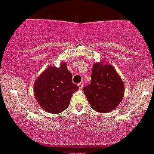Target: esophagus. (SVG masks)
<instances>
[{
  "label": "esophagus",
  "instance_id": "obj_1",
  "mask_svg": "<svg viewBox=\"0 0 154 154\" xmlns=\"http://www.w3.org/2000/svg\"><path fill=\"white\" fill-rule=\"evenodd\" d=\"M78 86H79V88H80V89H82V88H83V86H84V83H83V82L79 83V84H78Z\"/></svg>",
  "mask_w": 154,
  "mask_h": 154
}]
</instances>
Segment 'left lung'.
<instances>
[{
	"label": "left lung",
	"mask_w": 154,
	"mask_h": 154,
	"mask_svg": "<svg viewBox=\"0 0 154 154\" xmlns=\"http://www.w3.org/2000/svg\"><path fill=\"white\" fill-rule=\"evenodd\" d=\"M91 108L101 113L115 110L125 94L124 82L119 75L108 63L93 65L91 83L83 88Z\"/></svg>",
	"instance_id": "obj_1"
}]
</instances>
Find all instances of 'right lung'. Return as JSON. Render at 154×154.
I'll return each instance as SVG.
<instances>
[{
    "mask_svg": "<svg viewBox=\"0 0 154 154\" xmlns=\"http://www.w3.org/2000/svg\"><path fill=\"white\" fill-rule=\"evenodd\" d=\"M35 98L44 111L58 114L69 107L73 93L79 89L66 63L59 68L49 66L39 75L33 85Z\"/></svg>",
    "mask_w": 154,
    "mask_h": 154,
    "instance_id": "1",
    "label": "right lung"
}]
</instances>
